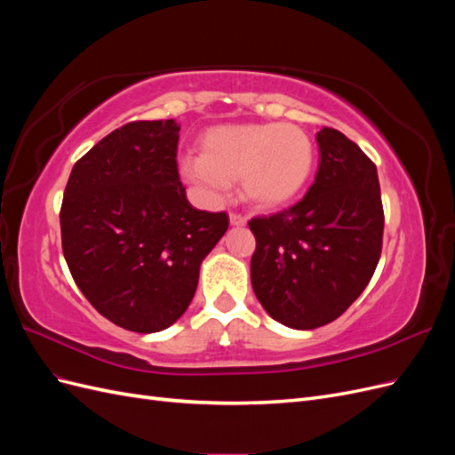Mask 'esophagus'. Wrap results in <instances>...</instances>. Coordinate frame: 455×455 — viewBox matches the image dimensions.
Segmentation results:
<instances>
[{"mask_svg":"<svg viewBox=\"0 0 455 455\" xmlns=\"http://www.w3.org/2000/svg\"><path fill=\"white\" fill-rule=\"evenodd\" d=\"M229 224L233 228H243V226H246V218L241 214H229Z\"/></svg>","mask_w":455,"mask_h":455,"instance_id":"obj_1","label":"esophagus"}]
</instances>
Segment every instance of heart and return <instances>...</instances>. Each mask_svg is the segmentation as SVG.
I'll return each mask as SVG.
<instances>
[{
    "mask_svg": "<svg viewBox=\"0 0 455 455\" xmlns=\"http://www.w3.org/2000/svg\"><path fill=\"white\" fill-rule=\"evenodd\" d=\"M199 157L180 163L188 184L220 199L241 178V194L259 211L291 204L307 186L315 149L292 123H239L206 129L197 140Z\"/></svg>",
    "mask_w": 455,
    "mask_h": 455,
    "instance_id": "b5f03b06",
    "label": "heart"
}]
</instances>
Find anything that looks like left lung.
I'll use <instances>...</instances> for the list:
<instances>
[{
	"instance_id": "8db88e82",
	"label": "left lung",
	"mask_w": 455,
	"mask_h": 455,
	"mask_svg": "<svg viewBox=\"0 0 455 455\" xmlns=\"http://www.w3.org/2000/svg\"><path fill=\"white\" fill-rule=\"evenodd\" d=\"M319 172L292 209L249 222L251 281L275 321L296 330L332 323L370 283L381 254L376 164L336 129L316 132Z\"/></svg>"
}]
</instances>
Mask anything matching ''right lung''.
I'll use <instances>...</instances> for the list:
<instances>
[{
  "mask_svg": "<svg viewBox=\"0 0 455 455\" xmlns=\"http://www.w3.org/2000/svg\"><path fill=\"white\" fill-rule=\"evenodd\" d=\"M178 132L174 119L109 132L74 164L62 199V251L79 291L108 321L140 334L186 313L203 259L229 226L226 212L189 204Z\"/></svg>",
  "mask_w": 455,
  "mask_h": 455,
  "instance_id": "right-lung-1",
  "label": "right lung"
}]
</instances>
